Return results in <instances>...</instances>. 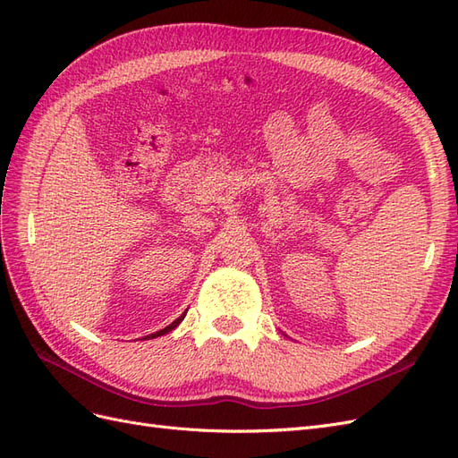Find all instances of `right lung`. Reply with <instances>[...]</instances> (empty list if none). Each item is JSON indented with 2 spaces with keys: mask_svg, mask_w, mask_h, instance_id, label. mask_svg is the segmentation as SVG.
Segmentation results:
<instances>
[{
  "mask_svg": "<svg viewBox=\"0 0 458 458\" xmlns=\"http://www.w3.org/2000/svg\"><path fill=\"white\" fill-rule=\"evenodd\" d=\"M183 317H185V313L182 315V317H179V318H175V321L172 323V325H168V327H165V328H162V330H158V332H155V335H150V336H145V340H148V338H157V336H162V335H165V332H170V330H174L179 323H182L183 321Z\"/></svg>",
  "mask_w": 458,
  "mask_h": 458,
  "instance_id": "add662e5",
  "label": "right lung"
}]
</instances>
